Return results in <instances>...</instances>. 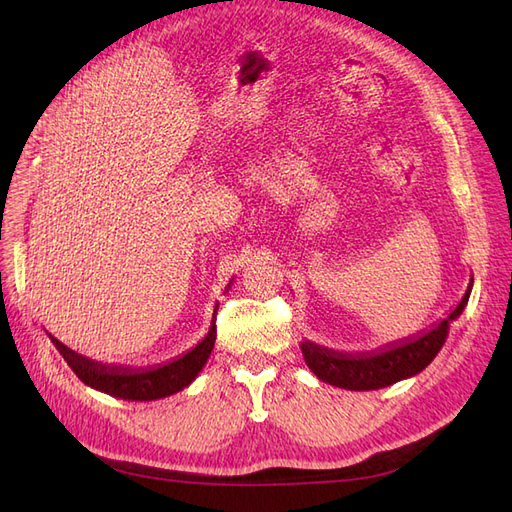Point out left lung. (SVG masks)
<instances>
[{"mask_svg":"<svg viewBox=\"0 0 512 512\" xmlns=\"http://www.w3.org/2000/svg\"><path fill=\"white\" fill-rule=\"evenodd\" d=\"M472 284L474 277H470L468 290L453 312L421 333L397 339V342L376 350L356 354L337 352L314 342H303V359L307 367L314 371L316 378L346 391H376L399 380L412 378L421 374L442 350L451 322L457 320L468 305Z\"/></svg>","mask_w":512,"mask_h":512,"instance_id":"8db88e82","label":"left lung"}]
</instances>
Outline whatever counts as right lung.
<instances>
[{
	"mask_svg": "<svg viewBox=\"0 0 512 512\" xmlns=\"http://www.w3.org/2000/svg\"><path fill=\"white\" fill-rule=\"evenodd\" d=\"M215 309H218V305H215ZM213 318H215V312H213ZM49 337L74 374L81 378V382L91 386V389L117 399H126V401H153V399L175 395L196 380L200 369L205 367L207 359L211 356V350L215 344V320H211L207 335L188 352L175 356L173 361L141 367V369L98 363L94 359H87V356L79 352L70 350L51 333Z\"/></svg>",
	"mask_w": 512,
	"mask_h": 512,
	"instance_id": "1",
	"label": "right lung"
}]
</instances>
